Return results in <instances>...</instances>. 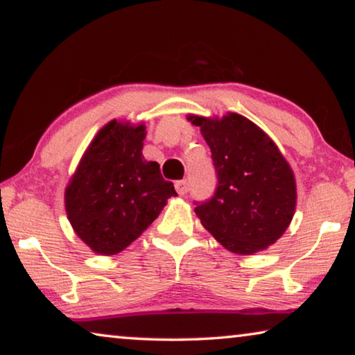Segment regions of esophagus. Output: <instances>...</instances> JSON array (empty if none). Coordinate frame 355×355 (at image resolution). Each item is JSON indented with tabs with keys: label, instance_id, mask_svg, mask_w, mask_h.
<instances>
[{
	"label": "esophagus",
	"instance_id": "34e87169",
	"mask_svg": "<svg viewBox=\"0 0 355 355\" xmlns=\"http://www.w3.org/2000/svg\"><path fill=\"white\" fill-rule=\"evenodd\" d=\"M175 189H177V193L180 196L187 194L188 193V182H187V180H178V182H175Z\"/></svg>",
	"mask_w": 355,
	"mask_h": 355
}]
</instances>
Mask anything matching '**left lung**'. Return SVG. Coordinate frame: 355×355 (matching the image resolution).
<instances>
[{
  "mask_svg": "<svg viewBox=\"0 0 355 355\" xmlns=\"http://www.w3.org/2000/svg\"><path fill=\"white\" fill-rule=\"evenodd\" d=\"M187 119L200 127L218 177L214 198L194 209L204 228L237 255L276 244L296 209L295 173L277 145L239 113Z\"/></svg>",
  "mask_w": 355,
  "mask_h": 355,
  "instance_id": "left-lung-1",
  "label": "left lung"
}]
</instances>
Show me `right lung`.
<instances>
[{
    "instance_id": "obj_1",
    "label": "right lung",
    "mask_w": 355,
    "mask_h": 355,
    "mask_svg": "<svg viewBox=\"0 0 355 355\" xmlns=\"http://www.w3.org/2000/svg\"><path fill=\"white\" fill-rule=\"evenodd\" d=\"M145 123L111 119L100 129L65 188L76 236L97 255H116L141 236L177 196L159 164L146 161Z\"/></svg>"
}]
</instances>
